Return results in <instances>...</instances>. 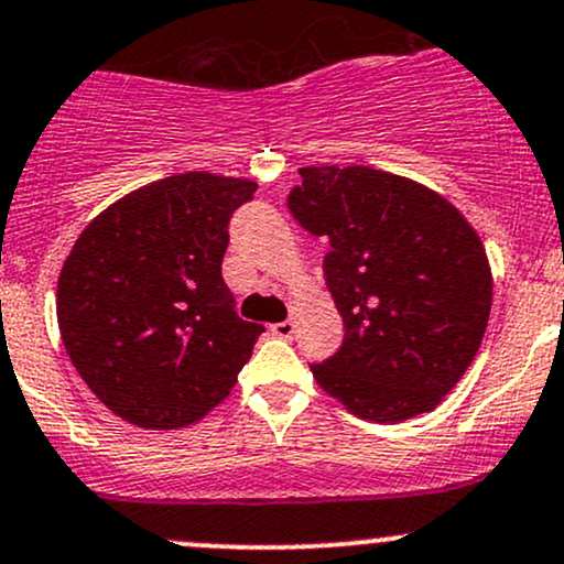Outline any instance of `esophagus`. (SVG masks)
<instances>
[{"label": "esophagus", "instance_id": "1", "mask_svg": "<svg viewBox=\"0 0 564 564\" xmlns=\"http://www.w3.org/2000/svg\"><path fill=\"white\" fill-rule=\"evenodd\" d=\"M270 332L275 334V337H281V339H292L294 332H296V324H294V321H281V324H272Z\"/></svg>", "mask_w": 564, "mask_h": 564}]
</instances>
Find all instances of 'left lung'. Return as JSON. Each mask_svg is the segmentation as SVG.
Listing matches in <instances>:
<instances>
[{"mask_svg": "<svg viewBox=\"0 0 564 564\" xmlns=\"http://www.w3.org/2000/svg\"><path fill=\"white\" fill-rule=\"evenodd\" d=\"M289 208L326 235V286L343 348L318 388L369 423L436 410L471 367L492 307V270L471 221L436 189L369 165H307Z\"/></svg>", "mask_w": 564, "mask_h": 564, "instance_id": "obj_1", "label": "left lung"}]
</instances>
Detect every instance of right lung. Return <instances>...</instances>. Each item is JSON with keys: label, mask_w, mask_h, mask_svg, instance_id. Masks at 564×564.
<instances>
[{"label": "right lung", "mask_w": 564, "mask_h": 564, "mask_svg": "<svg viewBox=\"0 0 564 564\" xmlns=\"http://www.w3.org/2000/svg\"><path fill=\"white\" fill-rule=\"evenodd\" d=\"M257 182L189 171L104 208L58 275L64 348L93 395L147 431L197 423L230 395L264 332L232 311L227 221Z\"/></svg>", "instance_id": "obj_1"}]
</instances>
